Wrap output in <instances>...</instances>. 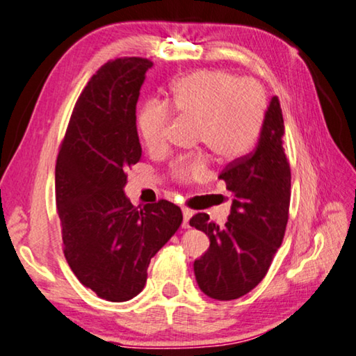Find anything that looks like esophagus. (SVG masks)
I'll list each match as a JSON object with an SVG mask.
<instances>
[{"mask_svg": "<svg viewBox=\"0 0 356 356\" xmlns=\"http://www.w3.org/2000/svg\"><path fill=\"white\" fill-rule=\"evenodd\" d=\"M182 213H184V223H182V227L184 228H190V217H191V212L188 207H184L182 209Z\"/></svg>", "mask_w": 356, "mask_h": 356, "instance_id": "esophagus-1", "label": "esophagus"}]
</instances>
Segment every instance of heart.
I'll list each match as a JSON object with an SVG mask.
<instances>
[{"instance_id": "b5f03b06", "label": "heart", "mask_w": 356, "mask_h": 356, "mask_svg": "<svg viewBox=\"0 0 356 356\" xmlns=\"http://www.w3.org/2000/svg\"><path fill=\"white\" fill-rule=\"evenodd\" d=\"M264 90L253 79H238L222 70L196 71L171 88L168 104L179 117L196 122V140L220 160L231 161L244 155L255 140L264 112ZM171 111L161 101H149L138 115V129L152 152L166 147ZM204 154L179 158L169 168L179 184L198 182L207 176Z\"/></svg>"}]
</instances>
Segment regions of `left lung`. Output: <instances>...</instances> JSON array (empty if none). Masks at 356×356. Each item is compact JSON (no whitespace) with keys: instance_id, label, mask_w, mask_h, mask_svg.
I'll use <instances>...</instances> for the list:
<instances>
[{"instance_id":"obj_1","label":"left lung","mask_w":356,"mask_h":356,"mask_svg":"<svg viewBox=\"0 0 356 356\" xmlns=\"http://www.w3.org/2000/svg\"><path fill=\"white\" fill-rule=\"evenodd\" d=\"M284 133L280 101L273 97L257 147L231 161L218 176L234 195L228 222L218 227L207 213L190 218V227L211 241L193 263L196 282L209 298L231 301L255 289L284 241L291 196Z\"/></svg>"}]
</instances>
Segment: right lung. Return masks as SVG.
I'll use <instances>...</instances> for the list:
<instances>
[{"mask_svg": "<svg viewBox=\"0 0 356 356\" xmlns=\"http://www.w3.org/2000/svg\"><path fill=\"white\" fill-rule=\"evenodd\" d=\"M152 65L123 56L101 66L76 101L56 156L65 258L83 286L112 302L143 291L152 257L184 220L174 202L139 209L123 193L127 169L143 155L136 103Z\"/></svg>", "mask_w": 356, "mask_h": 356, "instance_id": "right-lung-1", "label": "right lung"}]
</instances>
